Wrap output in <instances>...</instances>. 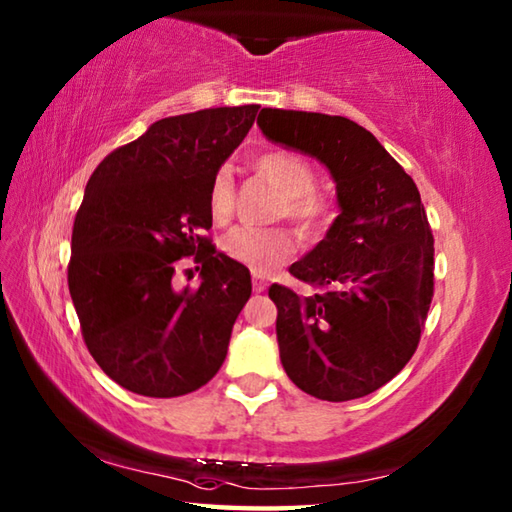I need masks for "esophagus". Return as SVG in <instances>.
<instances>
[{
    "label": "esophagus",
    "instance_id": "1",
    "mask_svg": "<svg viewBox=\"0 0 512 512\" xmlns=\"http://www.w3.org/2000/svg\"><path fill=\"white\" fill-rule=\"evenodd\" d=\"M266 286H268L266 277L253 273V291H255V293H264V291H266Z\"/></svg>",
    "mask_w": 512,
    "mask_h": 512
}]
</instances>
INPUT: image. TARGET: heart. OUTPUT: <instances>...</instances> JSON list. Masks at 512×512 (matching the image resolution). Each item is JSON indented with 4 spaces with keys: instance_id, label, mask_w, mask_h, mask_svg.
<instances>
[{
    "instance_id": "b5f03b06",
    "label": "heart",
    "mask_w": 512,
    "mask_h": 512,
    "mask_svg": "<svg viewBox=\"0 0 512 512\" xmlns=\"http://www.w3.org/2000/svg\"><path fill=\"white\" fill-rule=\"evenodd\" d=\"M259 179L282 192L277 201L275 219L288 217L306 235H320L329 228L336 215L331 197L320 192L318 170L302 154L288 150H268L253 161ZM235 212V183L230 174L219 170L208 188V215L215 224H226ZM300 248V239L286 226L277 228H246L239 226L221 239V250L232 262L250 268L257 275H268L286 264Z\"/></svg>"
}]
</instances>
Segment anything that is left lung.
Segmentation results:
<instances>
[{
    "instance_id": "left-lung-1",
    "label": "left lung",
    "mask_w": 512,
    "mask_h": 512,
    "mask_svg": "<svg viewBox=\"0 0 512 512\" xmlns=\"http://www.w3.org/2000/svg\"><path fill=\"white\" fill-rule=\"evenodd\" d=\"M257 125L268 141L327 165L342 210L327 237L288 268L318 293L268 288L284 371L320 401L367 396L410 362L434 297V237L421 194L349 118L262 109Z\"/></svg>"
}]
</instances>
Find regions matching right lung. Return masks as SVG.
I'll list each match as a JSON object with an SVG mask.
<instances>
[{"label": "right lung", "instance_id": "1", "mask_svg": "<svg viewBox=\"0 0 512 512\" xmlns=\"http://www.w3.org/2000/svg\"><path fill=\"white\" fill-rule=\"evenodd\" d=\"M257 109L161 118L91 174L73 221L69 293L89 353L129 392L183 396L224 365L253 286L206 235L208 188ZM183 256L198 264L199 289L173 288Z\"/></svg>", "mask_w": 512, "mask_h": 512}]
</instances>
